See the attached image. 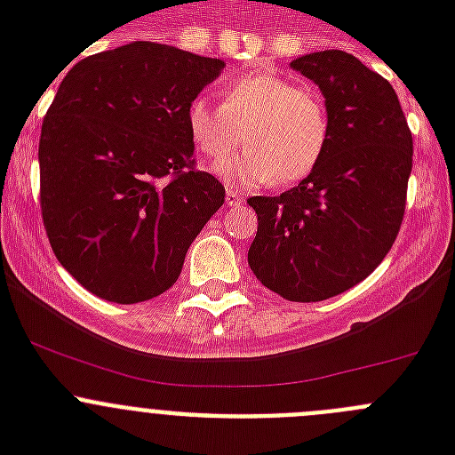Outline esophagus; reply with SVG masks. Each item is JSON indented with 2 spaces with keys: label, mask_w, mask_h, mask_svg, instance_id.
Returning <instances> with one entry per match:
<instances>
[{
  "label": "esophagus",
  "mask_w": 455,
  "mask_h": 455,
  "mask_svg": "<svg viewBox=\"0 0 455 455\" xmlns=\"http://www.w3.org/2000/svg\"><path fill=\"white\" fill-rule=\"evenodd\" d=\"M225 200H228V204H239V203H243V196H241L239 191H235V188H228V193H225Z\"/></svg>",
  "instance_id": "esophagus-1"
}]
</instances>
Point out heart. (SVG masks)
Masks as SVG:
<instances>
[{"label":"heart","mask_w":455,"mask_h":455,"mask_svg":"<svg viewBox=\"0 0 455 455\" xmlns=\"http://www.w3.org/2000/svg\"><path fill=\"white\" fill-rule=\"evenodd\" d=\"M193 148L212 162L230 155L243 139L246 150L214 166L235 187H289L319 166L331 139V116L315 86H296L273 72L241 75L223 88L216 107L196 95L184 111Z\"/></svg>","instance_id":"heart-1"}]
</instances>
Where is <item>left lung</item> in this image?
I'll use <instances>...</instances> for the list:
<instances>
[{
  "label": "left lung",
  "mask_w": 455,
  "mask_h": 455,
  "mask_svg": "<svg viewBox=\"0 0 455 455\" xmlns=\"http://www.w3.org/2000/svg\"><path fill=\"white\" fill-rule=\"evenodd\" d=\"M319 86L331 139L319 166L280 196L248 200L257 235L248 267L293 303L332 299L363 283L399 235L412 134L392 84L341 50L293 59Z\"/></svg>",
  "instance_id": "obj_1"
}]
</instances>
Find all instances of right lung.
I'll list each match as a JSON object with an SVG mask.
<instances>
[{
  "mask_svg": "<svg viewBox=\"0 0 455 455\" xmlns=\"http://www.w3.org/2000/svg\"><path fill=\"white\" fill-rule=\"evenodd\" d=\"M220 59L134 40L77 61L59 84L38 146L52 251L82 287L150 300L175 284L225 188L193 168L184 111Z\"/></svg>",
  "mask_w": 455,
  "mask_h": 455,
  "instance_id": "add662e5",
  "label": "right lung"
}]
</instances>
